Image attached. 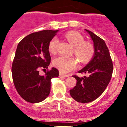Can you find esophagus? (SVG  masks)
<instances>
[{
	"label": "esophagus",
	"instance_id": "obj_1",
	"mask_svg": "<svg viewBox=\"0 0 127 127\" xmlns=\"http://www.w3.org/2000/svg\"><path fill=\"white\" fill-rule=\"evenodd\" d=\"M59 76L60 77H64V78H67V77L68 76V75H64L62 72H60L59 73Z\"/></svg>",
	"mask_w": 127,
	"mask_h": 127
}]
</instances>
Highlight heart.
I'll use <instances>...</instances> for the list:
<instances>
[{
    "label": "heart",
    "mask_w": 127,
    "mask_h": 127,
    "mask_svg": "<svg viewBox=\"0 0 127 127\" xmlns=\"http://www.w3.org/2000/svg\"><path fill=\"white\" fill-rule=\"evenodd\" d=\"M65 38L74 46V53L78 59L83 63L88 62L94 55V48L88 42H85L83 36L78 32L70 31L64 34ZM58 39L54 37L49 42L48 51L50 53H54L56 51ZM55 67L63 73H68L75 69L78 66V61L75 57H69L64 55H59L55 57L52 61Z\"/></svg>",
    "instance_id": "heart-1"
}]
</instances>
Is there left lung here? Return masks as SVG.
I'll list each match as a JSON object with an SVG mask.
<instances>
[{"mask_svg": "<svg viewBox=\"0 0 127 127\" xmlns=\"http://www.w3.org/2000/svg\"><path fill=\"white\" fill-rule=\"evenodd\" d=\"M94 43V57L79 73H88V76L79 78L73 76L77 82L70 90V95L76 101L82 103L91 102L101 95L111 79L113 63L105 42L94 33L85 29Z\"/></svg>", "mask_w": 127, "mask_h": 127, "instance_id": "obj_1", "label": "left lung"}]
</instances>
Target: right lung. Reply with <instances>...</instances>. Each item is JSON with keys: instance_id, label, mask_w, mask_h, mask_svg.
<instances>
[{"instance_id": "1", "label": "right lung", "mask_w": 127, "mask_h": 127, "mask_svg": "<svg viewBox=\"0 0 127 127\" xmlns=\"http://www.w3.org/2000/svg\"><path fill=\"white\" fill-rule=\"evenodd\" d=\"M59 30H45L31 33L19 42L12 63L13 82L20 95L32 103L44 100L50 93L51 79L59 76L52 67L40 75V68H48L51 63L49 42Z\"/></svg>"}]
</instances>
